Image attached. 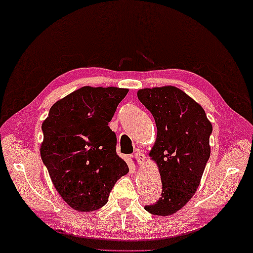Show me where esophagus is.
<instances>
[{
  "mask_svg": "<svg viewBox=\"0 0 253 253\" xmlns=\"http://www.w3.org/2000/svg\"><path fill=\"white\" fill-rule=\"evenodd\" d=\"M134 158L137 159V162L139 163L140 165H143V164H145V162H146V156H145V154L141 153V151H137V153L134 154Z\"/></svg>",
  "mask_w": 253,
  "mask_h": 253,
  "instance_id": "34e87169",
  "label": "esophagus"
}]
</instances>
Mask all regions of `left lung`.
Instances as JSON below:
<instances>
[{
    "label": "left lung",
    "instance_id": "8db88e82",
    "mask_svg": "<svg viewBox=\"0 0 253 253\" xmlns=\"http://www.w3.org/2000/svg\"><path fill=\"white\" fill-rule=\"evenodd\" d=\"M138 98L153 114L157 138L149 156L161 174V198L145 209L169 216L183 208L196 193L211 156L212 132L204 108L173 86L145 88Z\"/></svg>",
    "mask_w": 253,
    "mask_h": 253
}]
</instances>
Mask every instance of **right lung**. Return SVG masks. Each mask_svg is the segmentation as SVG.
I'll list each match as a JSON object with an SVG mask.
<instances>
[{
	"instance_id": "right-lung-1",
	"label": "right lung",
	"mask_w": 253,
	"mask_h": 253,
	"mask_svg": "<svg viewBox=\"0 0 253 253\" xmlns=\"http://www.w3.org/2000/svg\"><path fill=\"white\" fill-rule=\"evenodd\" d=\"M127 91L83 87L54 104L42 124V163L62 199L78 211L103 207L116 181L129 172L108 126Z\"/></svg>"
}]
</instances>
